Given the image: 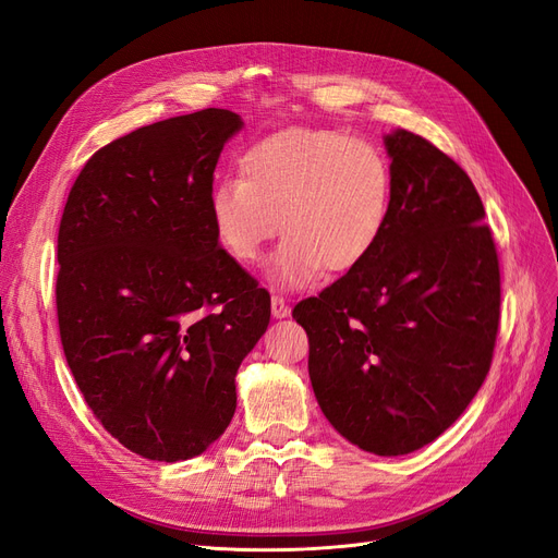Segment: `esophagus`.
I'll return each mask as SVG.
<instances>
[{"label":"esophagus","instance_id":"34e87169","mask_svg":"<svg viewBox=\"0 0 558 558\" xmlns=\"http://www.w3.org/2000/svg\"><path fill=\"white\" fill-rule=\"evenodd\" d=\"M271 315H274L276 319H282V317L290 315V305H287L284 299L278 296V294L271 296Z\"/></svg>","mask_w":558,"mask_h":558}]
</instances>
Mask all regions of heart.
Masks as SVG:
<instances>
[{
    "mask_svg": "<svg viewBox=\"0 0 558 558\" xmlns=\"http://www.w3.org/2000/svg\"><path fill=\"white\" fill-rule=\"evenodd\" d=\"M393 206V169L368 141L336 130L268 134L239 159V181L210 190L215 241L243 266L284 241L268 268L280 290H301L327 268L345 276L380 247Z\"/></svg>",
    "mask_w": 558,
    "mask_h": 558,
    "instance_id": "obj_1",
    "label": "heart"
}]
</instances>
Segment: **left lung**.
Returning a JSON list of instances; mask_svg holds the SVG:
<instances>
[{
  "instance_id": "left-lung-1",
  "label": "left lung",
  "mask_w": 558,
  "mask_h": 558,
  "mask_svg": "<svg viewBox=\"0 0 558 558\" xmlns=\"http://www.w3.org/2000/svg\"><path fill=\"white\" fill-rule=\"evenodd\" d=\"M393 206L375 255L296 303L315 399L364 452L401 457L469 408L492 366L500 274L471 178L417 134H385Z\"/></svg>"
}]
</instances>
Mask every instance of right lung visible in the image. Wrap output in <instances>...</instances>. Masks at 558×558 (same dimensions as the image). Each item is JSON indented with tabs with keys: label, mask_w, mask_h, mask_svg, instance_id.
<instances>
[{
	"label": "right lung",
	"mask_w": 558,
	"mask_h": 558,
	"mask_svg": "<svg viewBox=\"0 0 558 558\" xmlns=\"http://www.w3.org/2000/svg\"><path fill=\"white\" fill-rule=\"evenodd\" d=\"M239 113L206 109L87 159L58 233L66 364L118 442L150 461L206 452L236 412V373L271 299L215 241L213 171Z\"/></svg>",
	"instance_id": "1"
}]
</instances>
